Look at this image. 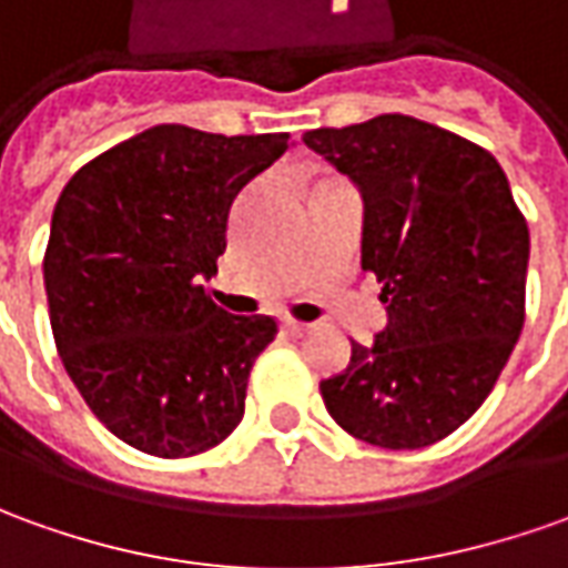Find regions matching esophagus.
I'll use <instances>...</instances> for the list:
<instances>
[{
  "label": "esophagus",
  "mask_w": 568,
  "mask_h": 568,
  "mask_svg": "<svg viewBox=\"0 0 568 568\" xmlns=\"http://www.w3.org/2000/svg\"><path fill=\"white\" fill-rule=\"evenodd\" d=\"M283 329L288 335H295V338H298V335H304V333H311V323H301V320H292V316H285L283 320Z\"/></svg>",
  "instance_id": "obj_1"
}]
</instances>
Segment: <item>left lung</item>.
I'll return each instance as SVG.
<instances>
[{"label":"left lung","instance_id":"1","mask_svg":"<svg viewBox=\"0 0 568 568\" xmlns=\"http://www.w3.org/2000/svg\"><path fill=\"white\" fill-rule=\"evenodd\" d=\"M304 145L361 189V264L388 304V326L320 382L326 410L366 445H435L491 395L526 323L528 223L507 173L407 114L320 126Z\"/></svg>","mask_w":568,"mask_h":568}]
</instances>
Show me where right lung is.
Segmentation results:
<instances>
[{"label":"right lung","instance_id":"right-lung-1","mask_svg":"<svg viewBox=\"0 0 568 568\" xmlns=\"http://www.w3.org/2000/svg\"><path fill=\"white\" fill-rule=\"evenodd\" d=\"M285 149L288 133L158 123L61 189L42 257L55 348L99 423L142 454L192 457L242 423L276 320L226 314L202 283L235 195Z\"/></svg>","mask_w":568,"mask_h":568}]
</instances>
